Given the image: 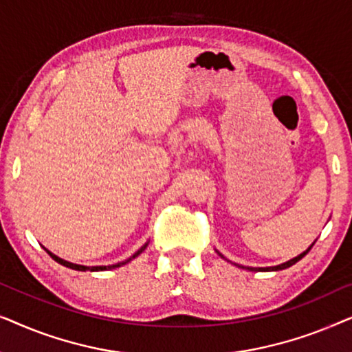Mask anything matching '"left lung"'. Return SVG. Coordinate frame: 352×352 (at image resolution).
Segmentation results:
<instances>
[{
	"label": "left lung",
	"mask_w": 352,
	"mask_h": 352,
	"mask_svg": "<svg viewBox=\"0 0 352 352\" xmlns=\"http://www.w3.org/2000/svg\"><path fill=\"white\" fill-rule=\"evenodd\" d=\"M312 248V245L309 248L306 250V252H302L301 254H298L296 258H293V259H290V261H287V263H283V264H278V266H274V267H248L250 271H282V269H287V267H290V266H293V264L295 263H298L300 261L301 258H305L307 253H309V250Z\"/></svg>",
	"instance_id": "1"
}]
</instances>
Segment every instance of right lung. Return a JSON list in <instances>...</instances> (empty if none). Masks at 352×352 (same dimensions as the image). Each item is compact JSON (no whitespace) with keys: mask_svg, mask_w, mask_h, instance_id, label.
<instances>
[{"mask_svg":"<svg viewBox=\"0 0 352 352\" xmlns=\"http://www.w3.org/2000/svg\"><path fill=\"white\" fill-rule=\"evenodd\" d=\"M147 245H148V243L144 245L142 248H139L138 252L134 253L131 258H128V259H126V261H122V263L112 264V266H93V267H88V266H80V264L69 263V261H65V259H62V258H59V256H56V254H52L51 252H47V250H46V252L50 253V256H51L52 259H54V261H57V263H59V264H62V266H65V267H70V269H75V271H93V272H94V271H109V269H115V267H120V266H123V264H126V263L131 261L133 258H136L138 254H141V253L144 252V250L147 248Z\"/></svg>","mask_w":352,"mask_h":352,"instance_id":"1","label":"right lung"}]
</instances>
